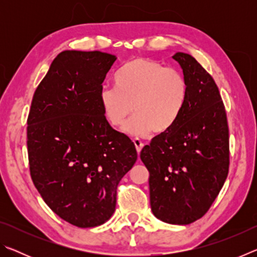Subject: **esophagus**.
I'll return each mask as SVG.
<instances>
[{"instance_id": "esophagus-1", "label": "esophagus", "mask_w": 257, "mask_h": 257, "mask_svg": "<svg viewBox=\"0 0 257 257\" xmlns=\"http://www.w3.org/2000/svg\"><path fill=\"white\" fill-rule=\"evenodd\" d=\"M134 144H135V146H136V150H137V152L138 153H141V151H142V149H143V146H144V144H143V142L141 141V139L139 138H134Z\"/></svg>"}]
</instances>
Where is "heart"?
<instances>
[{
  "label": "heart",
  "instance_id": "1",
  "mask_svg": "<svg viewBox=\"0 0 257 257\" xmlns=\"http://www.w3.org/2000/svg\"><path fill=\"white\" fill-rule=\"evenodd\" d=\"M116 87H102L99 102L107 122L133 137L170 130L187 99V82L182 73L158 61L136 58L123 64L114 76Z\"/></svg>",
  "mask_w": 257,
  "mask_h": 257
}]
</instances>
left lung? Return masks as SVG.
<instances>
[{"mask_svg": "<svg viewBox=\"0 0 257 257\" xmlns=\"http://www.w3.org/2000/svg\"><path fill=\"white\" fill-rule=\"evenodd\" d=\"M187 99L175 125L144 146L153 214L171 224H189L205 214L229 171L227 113L214 79L193 56L178 52Z\"/></svg>", "mask_w": 257, "mask_h": 257, "instance_id": "left-lung-1", "label": "left lung"}]
</instances>
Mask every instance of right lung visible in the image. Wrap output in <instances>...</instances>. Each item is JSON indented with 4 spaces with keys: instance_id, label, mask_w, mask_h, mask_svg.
Here are the masks:
<instances>
[{
    "instance_id": "obj_1",
    "label": "right lung",
    "mask_w": 257,
    "mask_h": 257,
    "mask_svg": "<svg viewBox=\"0 0 257 257\" xmlns=\"http://www.w3.org/2000/svg\"><path fill=\"white\" fill-rule=\"evenodd\" d=\"M115 55L63 51L35 90L27 119L30 176L49 207L79 228L103 224L137 152L104 116L99 92Z\"/></svg>"
}]
</instances>
